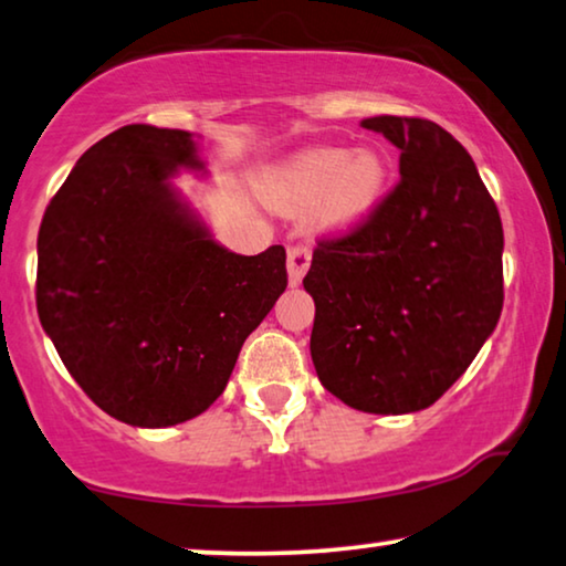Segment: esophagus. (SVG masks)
Masks as SVG:
<instances>
[{
	"mask_svg": "<svg viewBox=\"0 0 566 566\" xmlns=\"http://www.w3.org/2000/svg\"><path fill=\"white\" fill-rule=\"evenodd\" d=\"M310 261H312V251L305 243H294L286 251V272H290V284L297 286L302 282V276L307 274L310 269Z\"/></svg>",
	"mask_w": 566,
	"mask_h": 566,
	"instance_id": "esophagus-1",
	"label": "esophagus"
}]
</instances>
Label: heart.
<instances>
[{
  "label": "heart",
  "instance_id": "heart-1",
  "mask_svg": "<svg viewBox=\"0 0 566 566\" xmlns=\"http://www.w3.org/2000/svg\"><path fill=\"white\" fill-rule=\"evenodd\" d=\"M389 165L378 149H307L290 159L269 185V198L282 210L317 202L325 229H348L366 218L384 196Z\"/></svg>",
  "mask_w": 566,
  "mask_h": 566
}]
</instances>
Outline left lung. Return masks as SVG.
Returning <instances> with one entry per match:
<instances>
[{
    "mask_svg": "<svg viewBox=\"0 0 566 566\" xmlns=\"http://www.w3.org/2000/svg\"><path fill=\"white\" fill-rule=\"evenodd\" d=\"M401 149V180L312 251L317 378L368 415L432 407L503 310V226L468 149L419 116L364 119Z\"/></svg>",
    "mask_w": 566,
    "mask_h": 566,
    "instance_id": "left-lung-1",
    "label": "left lung"
}]
</instances>
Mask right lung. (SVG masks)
<instances>
[{
	"label": "right lung",
	"instance_id": "add662e5",
	"mask_svg": "<svg viewBox=\"0 0 566 566\" xmlns=\"http://www.w3.org/2000/svg\"><path fill=\"white\" fill-rule=\"evenodd\" d=\"M200 170L190 132L122 126L83 151L42 216L38 315L108 417L172 427L206 411L286 290L284 247H218L177 198Z\"/></svg>",
	"mask_w": 566,
	"mask_h": 566
}]
</instances>
